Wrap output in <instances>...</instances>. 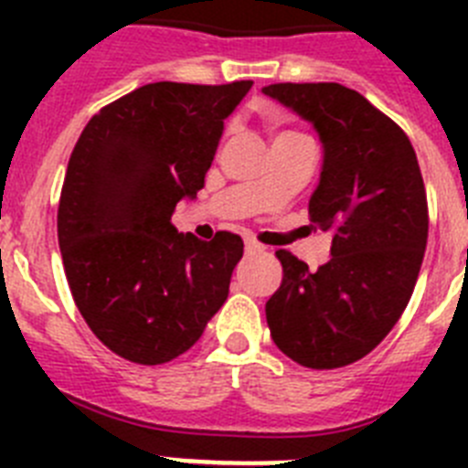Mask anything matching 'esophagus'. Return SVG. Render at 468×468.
<instances>
[{
  "label": "esophagus",
  "instance_id": "1",
  "mask_svg": "<svg viewBox=\"0 0 468 468\" xmlns=\"http://www.w3.org/2000/svg\"><path fill=\"white\" fill-rule=\"evenodd\" d=\"M264 248L258 241H246V253H262Z\"/></svg>",
  "mask_w": 468,
  "mask_h": 468
}]
</instances>
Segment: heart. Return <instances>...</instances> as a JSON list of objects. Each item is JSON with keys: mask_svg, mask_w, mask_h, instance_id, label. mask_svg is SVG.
I'll return each instance as SVG.
<instances>
[{"mask_svg": "<svg viewBox=\"0 0 468 468\" xmlns=\"http://www.w3.org/2000/svg\"><path fill=\"white\" fill-rule=\"evenodd\" d=\"M283 135H295V133H291V131H288V133H283Z\"/></svg>", "mask_w": 468, "mask_h": 468, "instance_id": "1", "label": "heart"}]
</instances>
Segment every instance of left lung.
Masks as SVG:
<instances>
[{"instance_id":"8db88e82","label":"left lung","mask_w":468,"mask_h":468,"mask_svg":"<svg viewBox=\"0 0 468 468\" xmlns=\"http://www.w3.org/2000/svg\"><path fill=\"white\" fill-rule=\"evenodd\" d=\"M264 93L314 123L324 143L309 198L333 258L316 271L288 250L267 302L271 340L314 370L349 366L375 349L410 302L429 234L427 189L403 128L342 84H271Z\"/></svg>"}]
</instances>
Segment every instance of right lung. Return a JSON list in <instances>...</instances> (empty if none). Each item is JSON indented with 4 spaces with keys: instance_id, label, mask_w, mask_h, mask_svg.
I'll return each mask as SVG.
<instances>
[{
    "instance_id": "1",
    "label": "right lung",
    "mask_w": 468,
    "mask_h": 468,
    "mask_svg": "<svg viewBox=\"0 0 468 468\" xmlns=\"http://www.w3.org/2000/svg\"><path fill=\"white\" fill-rule=\"evenodd\" d=\"M250 86H140L93 114L74 144L58 206L65 276L95 337L126 361L185 354L229 295L241 237L201 241L171 218L204 187L225 119Z\"/></svg>"
}]
</instances>
